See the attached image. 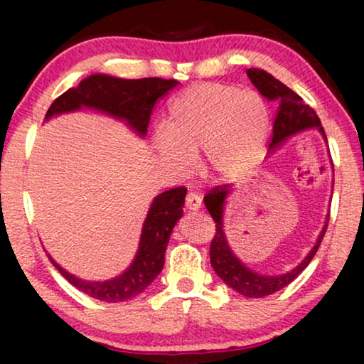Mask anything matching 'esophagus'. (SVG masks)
<instances>
[{"mask_svg":"<svg viewBox=\"0 0 364 364\" xmlns=\"http://www.w3.org/2000/svg\"><path fill=\"white\" fill-rule=\"evenodd\" d=\"M186 207L188 210L196 212V210H200L202 207V197L198 196L196 192H188L187 197H186Z\"/></svg>","mask_w":364,"mask_h":364,"instance_id":"34e87169","label":"esophagus"}]
</instances>
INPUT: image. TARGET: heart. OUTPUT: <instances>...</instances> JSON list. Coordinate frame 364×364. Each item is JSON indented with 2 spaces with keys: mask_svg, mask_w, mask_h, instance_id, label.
<instances>
[{
  "mask_svg": "<svg viewBox=\"0 0 364 364\" xmlns=\"http://www.w3.org/2000/svg\"><path fill=\"white\" fill-rule=\"evenodd\" d=\"M270 109L255 92L218 82L186 89L168 104L167 127L152 132V147L172 171L191 172L197 154L218 181H238L263 159Z\"/></svg>",
  "mask_w": 364,
  "mask_h": 364,
  "instance_id": "b5f03b06",
  "label": "heart"
}]
</instances>
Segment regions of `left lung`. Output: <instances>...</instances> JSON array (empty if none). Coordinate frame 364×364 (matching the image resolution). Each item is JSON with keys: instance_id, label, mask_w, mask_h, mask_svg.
Instances as JSON below:
<instances>
[{"instance_id": "1", "label": "left lung", "mask_w": 364, "mask_h": 364, "mask_svg": "<svg viewBox=\"0 0 364 364\" xmlns=\"http://www.w3.org/2000/svg\"><path fill=\"white\" fill-rule=\"evenodd\" d=\"M247 76L250 79L253 86L260 91L262 96L268 99H275L280 104L277 112V119L273 122V137L270 142V149L268 154H275L278 149L283 147V144L295 137L296 134H301L305 131H318L321 137L326 136L323 131L320 119H318L316 112L305 104V101L293 92L290 87L278 81L262 69H247ZM331 162V161H330ZM333 167V164H331ZM232 191L228 186H218L212 188L210 193L203 197V203H205L208 213H210L213 222H215L217 233L213 237L210 245V263L212 268L215 270L218 277L225 282L233 290L240 293V295L247 298H262L267 295H272L282 288H285L288 283H291L300 273L308 267L311 258L320 247V243L325 237L328 220H330V210L326 213L325 225H323L320 235H318L315 245L311 250L306 253V257L298 263L295 268H291L287 273H278V275H265V273H258L252 268H248L240 258H238L233 250L228 245L225 228H223V215H225V203L227 198L230 196Z\"/></svg>"}]
</instances>
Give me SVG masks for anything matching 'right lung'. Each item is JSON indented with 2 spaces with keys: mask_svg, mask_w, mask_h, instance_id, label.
I'll return each instance as SVG.
<instances>
[{
  "mask_svg": "<svg viewBox=\"0 0 364 364\" xmlns=\"http://www.w3.org/2000/svg\"><path fill=\"white\" fill-rule=\"evenodd\" d=\"M177 84L176 79H122L102 73L91 74L84 77L77 87L68 89L51 104L44 122L61 114L91 109L124 122L136 136L144 139L147 136L154 104L159 97L172 91ZM186 196V187H176L154 197L146 220L142 223L136 257L126 270L114 278L102 282L82 280L64 270L51 255L49 260L73 287L96 300L107 303L131 300L141 295L162 272L167 243L178 218L183 215Z\"/></svg>",
  "mask_w": 364,
  "mask_h": 364,
  "instance_id": "obj_1",
  "label": "right lung"
}]
</instances>
